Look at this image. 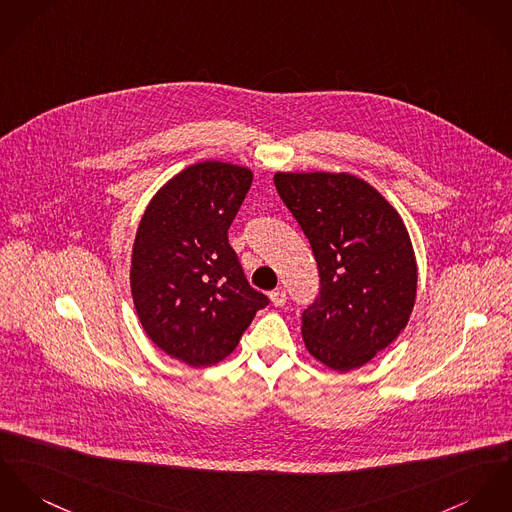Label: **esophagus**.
Here are the masks:
<instances>
[{
    "instance_id": "esophagus-1",
    "label": "esophagus",
    "mask_w": 512,
    "mask_h": 512,
    "mask_svg": "<svg viewBox=\"0 0 512 512\" xmlns=\"http://www.w3.org/2000/svg\"><path fill=\"white\" fill-rule=\"evenodd\" d=\"M269 296H271V302H273V306H276V308H282L286 304V292L282 288H276Z\"/></svg>"
}]
</instances>
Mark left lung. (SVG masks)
Returning <instances> with one entry per match:
<instances>
[{
    "mask_svg": "<svg viewBox=\"0 0 512 512\" xmlns=\"http://www.w3.org/2000/svg\"><path fill=\"white\" fill-rule=\"evenodd\" d=\"M275 187L310 239L319 296L302 314L310 354L337 372L370 362L407 325L417 261L394 206L351 173H275Z\"/></svg>",
    "mask_w": 512,
    "mask_h": 512,
    "instance_id": "obj_1",
    "label": "left lung"
}]
</instances>
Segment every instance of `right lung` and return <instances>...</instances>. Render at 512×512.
I'll use <instances>...</instances> for the list:
<instances>
[{
    "mask_svg": "<svg viewBox=\"0 0 512 512\" xmlns=\"http://www.w3.org/2000/svg\"><path fill=\"white\" fill-rule=\"evenodd\" d=\"M251 181L247 167L195 163L159 189L140 220L130 267L136 314L163 353L189 366L224 360L269 304L228 241Z\"/></svg>",
    "mask_w": 512,
    "mask_h": 512,
    "instance_id": "1",
    "label": "right lung"
}]
</instances>
